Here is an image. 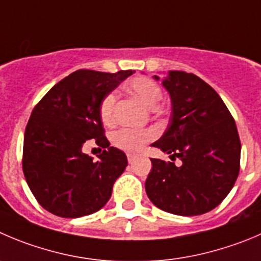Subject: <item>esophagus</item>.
<instances>
[{
    "label": "esophagus",
    "mask_w": 261,
    "mask_h": 261,
    "mask_svg": "<svg viewBox=\"0 0 261 261\" xmlns=\"http://www.w3.org/2000/svg\"><path fill=\"white\" fill-rule=\"evenodd\" d=\"M126 158H128V161H129V163L132 164V163H133V160H135L136 156H135V155H132V153H126Z\"/></svg>",
    "instance_id": "esophagus-1"
}]
</instances>
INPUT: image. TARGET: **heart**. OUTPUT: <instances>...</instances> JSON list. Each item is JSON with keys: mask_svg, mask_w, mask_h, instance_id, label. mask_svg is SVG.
I'll return each mask as SVG.
<instances>
[{"mask_svg": "<svg viewBox=\"0 0 261 261\" xmlns=\"http://www.w3.org/2000/svg\"><path fill=\"white\" fill-rule=\"evenodd\" d=\"M129 95L140 101L145 108L155 110L163 98V91L160 86L152 79L146 76H135L124 86ZM116 97L114 93H108L100 103V118L103 124L110 125L114 121V108ZM153 138V133L150 130L121 128L113 136V142L116 147L128 152H137L148 141Z\"/></svg>", "mask_w": 261, "mask_h": 261, "instance_id": "heart-1", "label": "heart"}]
</instances>
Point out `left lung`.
<instances>
[{"instance_id":"obj_1","label":"left lung","mask_w":261,"mask_h":261,"mask_svg":"<svg viewBox=\"0 0 261 261\" xmlns=\"http://www.w3.org/2000/svg\"><path fill=\"white\" fill-rule=\"evenodd\" d=\"M161 84L172 100V115L151 146L182 163L151 159L146 193L164 212L205 214L227 197L238 177L241 142L234 119L214 88L195 74L170 70Z\"/></svg>"}]
</instances>
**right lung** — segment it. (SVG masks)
<instances>
[{"instance_id": "obj_1", "label": "right lung", "mask_w": 261, "mask_h": 261, "mask_svg": "<svg viewBox=\"0 0 261 261\" xmlns=\"http://www.w3.org/2000/svg\"><path fill=\"white\" fill-rule=\"evenodd\" d=\"M135 71L76 70L55 84L32 111L24 135L23 172L43 209L61 218H81L105 206L128 165L110 147L100 103ZM95 138L104 148L98 161L81 151Z\"/></svg>"}]
</instances>
